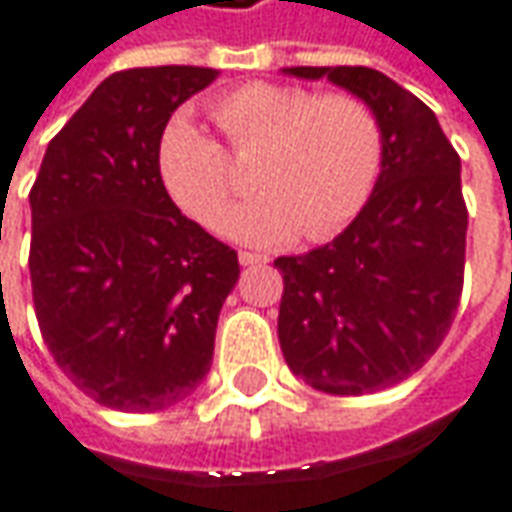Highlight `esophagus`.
<instances>
[{
	"label": "esophagus",
	"instance_id": "obj_1",
	"mask_svg": "<svg viewBox=\"0 0 512 512\" xmlns=\"http://www.w3.org/2000/svg\"><path fill=\"white\" fill-rule=\"evenodd\" d=\"M238 260L243 266H255V263H266V255H257V252H246V249H240Z\"/></svg>",
	"mask_w": 512,
	"mask_h": 512
}]
</instances>
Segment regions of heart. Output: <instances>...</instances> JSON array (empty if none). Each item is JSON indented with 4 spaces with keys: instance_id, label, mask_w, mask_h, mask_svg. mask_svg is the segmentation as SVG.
<instances>
[{
    "instance_id": "1",
    "label": "heart",
    "mask_w": 512,
    "mask_h": 512,
    "mask_svg": "<svg viewBox=\"0 0 512 512\" xmlns=\"http://www.w3.org/2000/svg\"><path fill=\"white\" fill-rule=\"evenodd\" d=\"M229 150L175 118L164 130L158 167L172 201L218 229L238 198V164L257 161L263 195L240 206L226 235L272 246L303 235L334 238L360 212L382 169V124L354 93H320L297 84L252 81L212 101Z\"/></svg>"
}]
</instances>
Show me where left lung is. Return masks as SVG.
Returning <instances> with one entry per match:
<instances>
[{
  "label": "left lung",
  "instance_id": "obj_1",
  "mask_svg": "<svg viewBox=\"0 0 512 512\" xmlns=\"http://www.w3.org/2000/svg\"><path fill=\"white\" fill-rule=\"evenodd\" d=\"M371 104L382 172L360 215L306 255L277 257V337L311 388L360 397L419 371L448 337L465 283L459 152L428 104L371 67H289Z\"/></svg>",
  "mask_w": 512,
  "mask_h": 512
}]
</instances>
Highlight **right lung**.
Here are the masks:
<instances>
[{
  "instance_id": "right-lung-1",
  "label": "right lung",
  "mask_w": 512,
  "mask_h": 512,
  "mask_svg": "<svg viewBox=\"0 0 512 512\" xmlns=\"http://www.w3.org/2000/svg\"><path fill=\"white\" fill-rule=\"evenodd\" d=\"M215 70H118L47 144L30 189L39 331L70 382L115 411H161L206 377L238 252L169 198V115Z\"/></svg>"
}]
</instances>
